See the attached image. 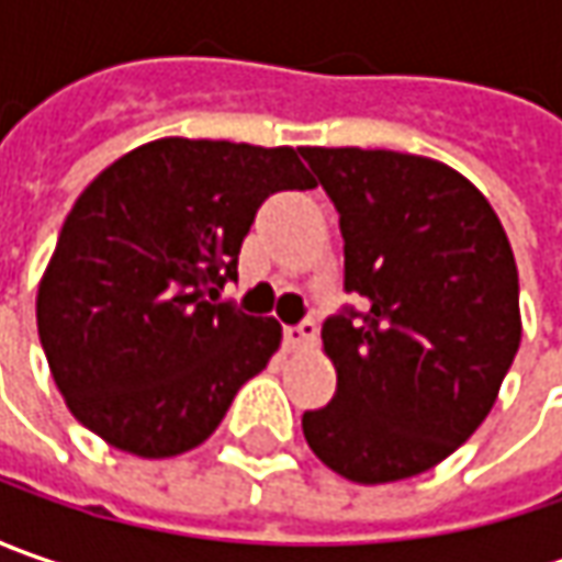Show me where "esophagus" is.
Segmentation results:
<instances>
[{
  "instance_id": "obj_1",
  "label": "esophagus",
  "mask_w": 562,
  "mask_h": 562,
  "mask_svg": "<svg viewBox=\"0 0 562 562\" xmlns=\"http://www.w3.org/2000/svg\"><path fill=\"white\" fill-rule=\"evenodd\" d=\"M315 337H318V328H315L313 318H306V322H300L293 328H284V344L288 347H310Z\"/></svg>"
}]
</instances>
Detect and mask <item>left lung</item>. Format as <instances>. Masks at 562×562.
Wrapping results in <instances>:
<instances>
[{
	"mask_svg": "<svg viewBox=\"0 0 562 562\" xmlns=\"http://www.w3.org/2000/svg\"><path fill=\"white\" fill-rule=\"evenodd\" d=\"M344 237V306L322 325L337 369L303 413L313 453L381 485L447 460L485 422L519 350V274L487 200L453 168L391 149L303 146Z\"/></svg>",
	"mask_w": 562,
	"mask_h": 562,
	"instance_id": "1",
	"label": "left lung"
}]
</instances>
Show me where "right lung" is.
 Wrapping results in <instances>:
<instances>
[{"mask_svg": "<svg viewBox=\"0 0 562 562\" xmlns=\"http://www.w3.org/2000/svg\"><path fill=\"white\" fill-rule=\"evenodd\" d=\"M315 181L291 146L146 143L77 196L36 293V331L75 419L119 450L178 457L225 419L281 344L218 300L259 205Z\"/></svg>", "mask_w": 562, "mask_h": 562, "instance_id": "right-lung-1", "label": "right lung"}]
</instances>
